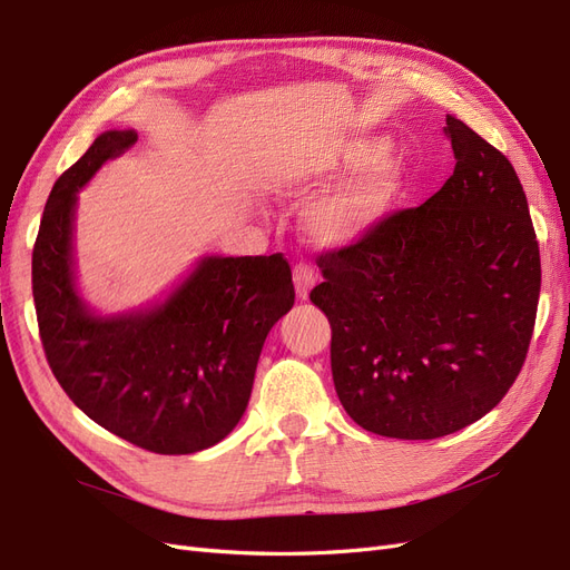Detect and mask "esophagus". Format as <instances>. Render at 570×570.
I'll use <instances>...</instances> for the list:
<instances>
[{
	"instance_id": "1",
	"label": "esophagus",
	"mask_w": 570,
	"mask_h": 570,
	"mask_svg": "<svg viewBox=\"0 0 570 570\" xmlns=\"http://www.w3.org/2000/svg\"><path fill=\"white\" fill-rule=\"evenodd\" d=\"M315 282H317V272L312 269L309 265L301 263V265L293 267V284H296V293H298L301 301H307L309 288L315 286Z\"/></svg>"
}]
</instances>
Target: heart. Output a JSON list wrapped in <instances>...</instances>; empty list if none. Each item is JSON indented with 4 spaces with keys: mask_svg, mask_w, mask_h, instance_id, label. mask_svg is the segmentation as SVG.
<instances>
[{
    "mask_svg": "<svg viewBox=\"0 0 570 570\" xmlns=\"http://www.w3.org/2000/svg\"><path fill=\"white\" fill-rule=\"evenodd\" d=\"M389 151L385 139H353L338 151L293 165L284 170L277 189L286 196H303L328 181L353 174L328 189L307 210V229L324 246H347L370 234L391 213L405 181V168Z\"/></svg>",
    "mask_w": 570,
    "mask_h": 570,
    "instance_id": "heart-1",
    "label": "heart"
}]
</instances>
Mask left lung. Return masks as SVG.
I'll use <instances>...</instances> for the list:
<instances>
[{
  "mask_svg": "<svg viewBox=\"0 0 570 570\" xmlns=\"http://www.w3.org/2000/svg\"><path fill=\"white\" fill-rule=\"evenodd\" d=\"M454 173L426 204L320 255L332 374L355 424L433 440L485 416L535 326L540 248L513 165L448 116Z\"/></svg>",
  "mask_w": 570,
  "mask_h": 570,
  "instance_id": "left-lung-1",
  "label": "left lung"
}]
</instances>
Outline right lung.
<instances>
[{"label": "right lung", "instance_id": "right-lung-1", "mask_svg": "<svg viewBox=\"0 0 570 570\" xmlns=\"http://www.w3.org/2000/svg\"><path fill=\"white\" fill-rule=\"evenodd\" d=\"M137 141L104 132L57 179L32 248L40 338L66 395L99 426L156 454H191L244 416L269 328L296 301L282 253L204 258L163 303L99 317L78 296V191Z\"/></svg>", "mask_w": 570, "mask_h": 570}]
</instances>
